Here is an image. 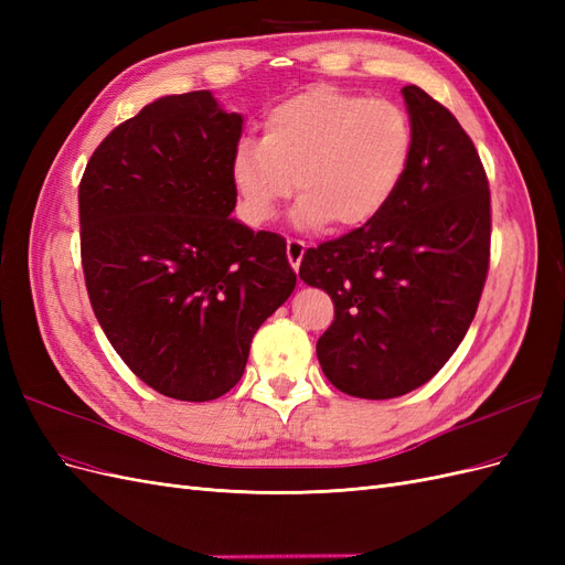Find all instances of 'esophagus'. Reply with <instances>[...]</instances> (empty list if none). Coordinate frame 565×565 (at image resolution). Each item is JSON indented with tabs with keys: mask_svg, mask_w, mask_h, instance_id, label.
Instances as JSON below:
<instances>
[{
	"mask_svg": "<svg viewBox=\"0 0 565 565\" xmlns=\"http://www.w3.org/2000/svg\"><path fill=\"white\" fill-rule=\"evenodd\" d=\"M303 252H306V245L301 241H287V262L295 270H299Z\"/></svg>",
	"mask_w": 565,
	"mask_h": 565,
	"instance_id": "1",
	"label": "esophagus"
}]
</instances>
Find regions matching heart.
<instances>
[{
	"mask_svg": "<svg viewBox=\"0 0 565 565\" xmlns=\"http://www.w3.org/2000/svg\"><path fill=\"white\" fill-rule=\"evenodd\" d=\"M413 156V125L391 100L318 87L273 106L262 141L243 139L231 183L243 218L262 226L292 195L303 228L353 231L398 193Z\"/></svg>",
	"mask_w": 565,
	"mask_h": 565,
	"instance_id": "b5f03b06",
	"label": "heart"
}]
</instances>
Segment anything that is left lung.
<instances>
[{"mask_svg":"<svg viewBox=\"0 0 565 565\" xmlns=\"http://www.w3.org/2000/svg\"><path fill=\"white\" fill-rule=\"evenodd\" d=\"M413 156L367 226L306 249L299 278L324 289L334 320L320 367L355 398H396L448 363L476 316L490 266V188L457 117L403 87Z\"/></svg>","mask_w":565,"mask_h":565,"instance_id":"8db88e82","label":"left lung"}]
</instances>
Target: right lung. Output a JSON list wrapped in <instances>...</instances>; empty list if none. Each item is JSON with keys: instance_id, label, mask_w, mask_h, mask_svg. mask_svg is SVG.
<instances>
[{"instance_id": "add662e5", "label": "right lung", "mask_w": 565, "mask_h": 565, "mask_svg": "<svg viewBox=\"0 0 565 565\" xmlns=\"http://www.w3.org/2000/svg\"><path fill=\"white\" fill-rule=\"evenodd\" d=\"M243 117L210 92L158 98L117 125L79 181V252L96 320L162 396L241 382L262 322L297 285L278 233L231 218Z\"/></svg>"}]
</instances>
